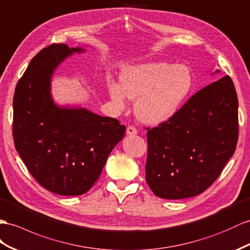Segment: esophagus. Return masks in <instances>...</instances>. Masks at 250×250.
<instances>
[{
  "mask_svg": "<svg viewBox=\"0 0 250 250\" xmlns=\"http://www.w3.org/2000/svg\"><path fill=\"white\" fill-rule=\"evenodd\" d=\"M136 134H137V130L134 126L130 125L126 127V135L132 136V135H136Z\"/></svg>",
  "mask_w": 250,
  "mask_h": 250,
  "instance_id": "obj_1",
  "label": "esophagus"
}]
</instances>
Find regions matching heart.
<instances>
[{
	"label": "heart",
	"instance_id": "1",
	"mask_svg": "<svg viewBox=\"0 0 250 250\" xmlns=\"http://www.w3.org/2000/svg\"><path fill=\"white\" fill-rule=\"evenodd\" d=\"M194 87L193 73L187 65L169 62H149L127 66L120 74V84L107 83V92L118 108L126 106V98L136 100L135 115L149 125L167 123L180 112Z\"/></svg>",
	"mask_w": 250,
	"mask_h": 250
}]
</instances>
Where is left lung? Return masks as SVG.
<instances>
[{
	"mask_svg": "<svg viewBox=\"0 0 250 250\" xmlns=\"http://www.w3.org/2000/svg\"><path fill=\"white\" fill-rule=\"evenodd\" d=\"M238 106L233 82L225 76L192 96L167 123L148 131L146 180L153 193L181 200L213 184L235 150Z\"/></svg>",
	"mask_w": 250,
	"mask_h": 250,
	"instance_id": "1",
	"label": "left lung"
}]
</instances>
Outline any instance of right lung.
I'll return each instance as SVG.
<instances>
[{
	"mask_svg": "<svg viewBox=\"0 0 250 250\" xmlns=\"http://www.w3.org/2000/svg\"><path fill=\"white\" fill-rule=\"evenodd\" d=\"M85 49L52 44L34 57L14 96V140L37 182L59 195H81L98 180L125 126L80 105H60L52 95L55 70Z\"/></svg>",
	"mask_w": 250,
	"mask_h": 250,
	"instance_id": "1",
	"label": "right lung"
}]
</instances>
